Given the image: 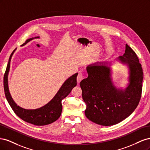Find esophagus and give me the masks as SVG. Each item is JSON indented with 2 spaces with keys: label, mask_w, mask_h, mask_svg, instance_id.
<instances>
[{
  "label": "esophagus",
  "mask_w": 150,
  "mask_h": 150,
  "mask_svg": "<svg viewBox=\"0 0 150 150\" xmlns=\"http://www.w3.org/2000/svg\"><path fill=\"white\" fill-rule=\"evenodd\" d=\"M83 78H84V76L83 74L79 73L78 75V77H77V82H78V83H79L81 82V81L83 80Z\"/></svg>",
  "instance_id": "34e87169"
}]
</instances>
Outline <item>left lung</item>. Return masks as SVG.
I'll return each mask as SVG.
<instances>
[{
	"instance_id": "8db88e82",
	"label": "left lung",
	"mask_w": 150,
	"mask_h": 150,
	"mask_svg": "<svg viewBox=\"0 0 150 150\" xmlns=\"http://www.w3.org/2000/svg\"><path fill=\"white\" fill-rule=\"evenodd\" d=\"M117 59L129 69V83L125 89L113 84L110 62L88 66V78L80 83L85 115L99 125L112 126L126 119L137 108L142 96L143 72L135 52L126 44L125 53Z\"/></svg>"
}]
</instances>
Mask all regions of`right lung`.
Masks as SVG:
<instances>
[{"instance_id":"right-lung-1","label":"right lung","mask_w":150,"mask_h":150,"mask_svg":"<svg viewBox=\"0 0 150 150\" xmlns=\"http://www.w3.org/2000/svg\"><path fill=\"white\" fill-rule=\"evenodd\" d=\"M35 38H39V37L38 36V37L28 39L22 46H24L30 40ZM15 51L16 49L11 54L4 77V92H5L6 98L8 104H10L13 112L20 118L27 122H29V123L36 126H44L49 125L56 121L61 115L62 110L61 103L62 100L71 93L72 88L77 85L76 78L78 73L77 72L66 79L55 96L44 106L39 108L35 109V110H27V109H24L17 105L12 99L9 92V89H8V74L10 70L11 58Z\"/></svg>"}]
</instances>
